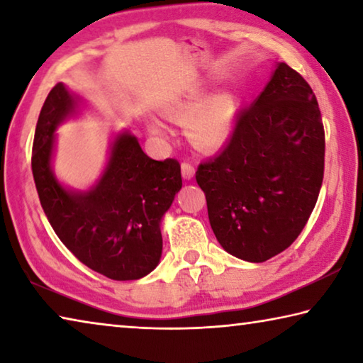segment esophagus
I'll return each instance as SVG.
<instances>
[{"instance_id":"esophagus-1","label":"esophagus","mask_w":363,"mask_h":363,"mask_svg":"<svg viewBox=\"0 0 363 363\" xmlns=\"http://www.w3.org/2000/svg\"><path fill=\"white\" fill-rule=\"evenodd\" d=\"M181 171H182V177H184V179H186V181H190V179H192V177L195 176L194 164L189 163V162H184V163H182Z\"/></svg>"}]
</instances>
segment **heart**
Here are the masks:
<instances>
[{
  "label": "heart",
  "mask_w": 363,
  "mask_h": 363,
  "mask_svg": "<svg viewBox=\"0 0 363 363\" xmlns=\"http://www.w3.org/2000/svg\"><path fill=\"white\" fill-rule=\"evenodd\" d=\"M211 84L196 82L160 104V113L168 120L184 123L187 138L205 150L223 147L230 139L240 115V101L232 91H216L210 96ZM150 131L160 133L155 123Z\"/></svg>",
  "instance_id": "heart-1"
}]
</instances>
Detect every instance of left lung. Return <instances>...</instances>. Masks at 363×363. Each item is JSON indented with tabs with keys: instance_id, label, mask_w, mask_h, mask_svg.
I'll return each instance as SVG.
<instances>
[{
	"instance_id": "obj_1",
	"label": "left lung",
	"mask_w": 363,
	"mask_h": 363,
	"mask_svg": "<svg viewBox=\"0 0 363 363\" xmlns=\"http://www.w3.org/2000/svg\"><path fill=\"white\" fill-rule=\"evenodd\" d=\"M325 133L315 94L277 62L223 150L196 169L208 218L227 253L264 262L296 240L323 181Z\"/></svg>"
}]
</instances>
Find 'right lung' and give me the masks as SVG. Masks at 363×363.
I'll return each instance as SVG.
<instances>
[{"mask_svg": "<svg viewBox=\"0 0 363 363\" xmlns=\"http://www.w3.org/2000/svg\"><path fill=\"white\" fill-rule=\"evenodd\" d=\"M88 110L64 83L48 94L35 130L32 171L43 210L67 248L112 280H138L162 259L160 224L182 187L174 158L157 162L130 130L112 134L107 162L93 186L78 190L54 173L57 128Z\"/></svg>", "mask_w": 363, "mask_h": 363, "instance_id": "right-lung-1", "label": "right lung"}]
</instances>
